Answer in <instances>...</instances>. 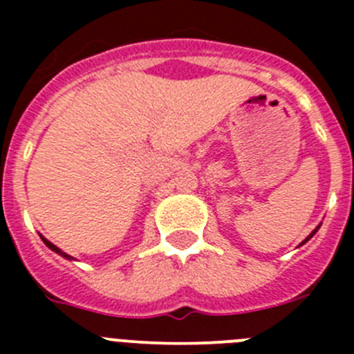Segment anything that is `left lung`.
<instances>
[{"mask_svg":"<svg viewBox=\"0 0 354 354\" xmlns=\"http://www.w3.org/2000/svg\"><path fill=\"white\" fill-rule=\"evenodd\" d=\"M319 227H321V225H317V227H315V228H314V230H312V234H310V236H308V237H306V239H305V241H303V243H301V245H305V243H306V241H308V239H310V237H312V236H314V234H315V232H317V230H319Z\"/></svg>","mask_w":354,"mask_h":354,"instance_id":"8db88e82","label":"left lung"}]
</instances>
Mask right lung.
<instances>
[{"label": "right lung", "mask_w": 354, "mask_h": 354, "mask_svg": "<svg viewBox=\"0 0 354 354\" xmlns=\"http://www.w3.org/2000/svg\"><path fill=\"white\" fill-rule=\"evenodd\" d=\"M40 237H42V236H40ZM42 241H44V243H46V246H48V248H51L53 252H56V253H58V255H62V257H64V259H67V261H76V259H74V257H71V255H67V253H65V252H62V250L58 248V246L53 245L51 241H48V239H46V237H42Z\"/></svg>", "instance_id": "1"}]
</instances>
